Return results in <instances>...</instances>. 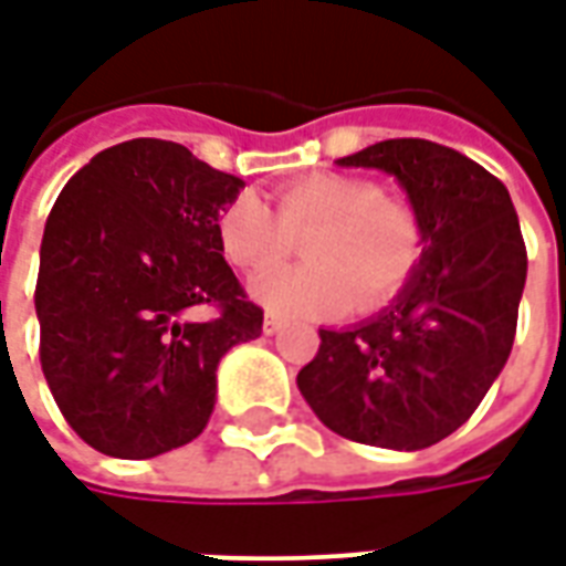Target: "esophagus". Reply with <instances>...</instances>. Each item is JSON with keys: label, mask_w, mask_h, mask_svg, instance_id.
I'll list each match as a JSON object with an SVG mask.
<instances>
[{"label": "esophagus", "mask_w": 566, "mask_h": 566, "mask_svg": "<svg viewBox=\"0 0 566 566\" xmlns=\"http://www.w3.org/2000/svg\"><path fill=\"white\" fill-rule=\"evenodd\" d=\"M279 331H282V318H279V315H266V318H263V333L272 336V333H279Z\"/></svg>", "instance_id": "obj_1"}]
</instances>
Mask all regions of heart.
Segmentation results:
<instances>
[{
	"mask_svg": "<svg viewBox=\"0 0 566 566\" xmlns=\"http://www.w3.org/2000/svg\"><path fill=\"white\" fill-rule=\"evenodd\" d=\"M308 230V263L272 266L251 282V296L279 315H339L355 294L360 306H376L409 279L421 254L412 209L357 175H306L275 193V211L254 193H239L218 218L223 258L242 270L279 260L291 251V235Z\"/></svg>",
	"mask_w": 566,
	"mask_h": 566,
	"instance_id": "heart-1",
	"label": "heart"
}]
</instances>
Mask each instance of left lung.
<instances>
[{"mask_svg":"<svg viewBox=\"0 0 566 566\" xmlns=\"http://www.w3.org/2000/svg\"><path fill=\"white\" fill-rule=\"evenodd\" d=\"M336 163L394 175L421 258L379 315L318 331L296 385L339 437L427 449L473 416L510 360L527 279L518 214L503 181L437 142H376Z\"/></svg>","mask_w":566,"mask_h":566,"instance_id":"1","label":"left lung"}]
</instances>
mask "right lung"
Returning a JSON list of instances; mask_svg holds the SVG:
<instances>
[{
    "label": "right lung",
    "mask_w": 566,
    "mask_h": 566,
    "mask_svg": "<svg viewBox=\"0 0 566 566\" xmlns=\"http://www.w3.org/2000/svg\"><path fill=\"white\" fill-rule=\"evenodd\" d=\"M242 187L185 145L133 139L72 175L48 214L35 284L44 379L72 430L108 458L197 439L221 357L263 331L218 242ZM206 305L214 319L201 318Z\"/></svg>",
    "instance_id": "1"
}]
</instances>
